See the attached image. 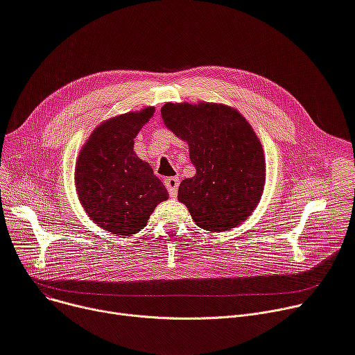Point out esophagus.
Returning a JSON list of instances; mask_svg holds the SVG:
<instances>
[{
	"mask_svg": "<svg viewBox=\"0 0 355 355\" xmlns=\"http://www.w3.org/2000/svg\"><path fill=\"white\" fill-rule=\"evenodd\" d=\"M164 184H166V187H167V189H168V194H170L171 197H175V196H177V189H178V184H180L178 178H177V177L166 178V180H164Z\"/></svg>",
	"mask_w": 355,
	"mask_h": 355,
	"instance_id": "esophagus-1",
	"label": "esophagus"
}]
</instances>
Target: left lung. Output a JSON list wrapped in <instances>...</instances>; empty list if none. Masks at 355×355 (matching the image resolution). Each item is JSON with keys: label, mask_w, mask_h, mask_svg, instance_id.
I'll return each instance as SVG.
<instances>
[{"label": "left lung", "mask_w": 355, "mask_h": 355, "mask_svg": "<svg viewBox=\"0 0 355 355\" xmlns=\"http://www.w3.org/2000/svg\"><path fill=\"white\" fill-rule=\"evenodd\" d=\"M161 117L187 141L197 171L178 187L192 219L212 232L243 222L259 204L266 178L262 144L246 119L220 103H166Z\"/></svg>", "instance_id": "8db88e82"}]
</instances>
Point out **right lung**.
I'll list each match as a JSON object with an SVG mask.
<instances>
[{
    "mask_svg": "<svg viewBox=\"0 0 355 355\" xmlns=\"http://www.w3.org/2000/svg\"><path fill=\"white\" fill-rule=\"evenodd\" d=\"M154 107L103 121L82 147L75 185L90 219L103 230L132 236L143 230L155 207L168 192L153 168L135 151V139Z\"/></svg>",
    "mask_w": 355,
    "mask_h": 355,
    "instance_id": "obj_1",
    "label": "right lung"
}]
</instances>
